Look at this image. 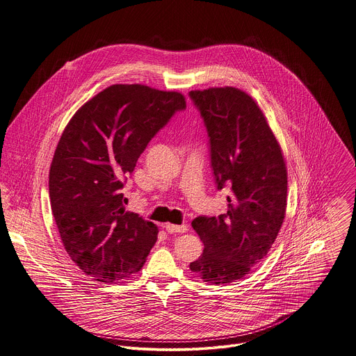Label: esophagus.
Returning <instances> with one entry per match:
<instances>
[{"instance_id":"obj_1","label":"esophagus","mask_w":356,"mask_h":356,"mask_svg":"<svg viewBox=\"0 0 356 356\" xmlns=\"http://www.w3.org/2000/svg\"><path fill=\"white\" fill-rule=\"evenodd\" d=\"M165 229L169 234H177V232H186L187 231V225H175V224H166Z\"/></svg>"}]
</instances>
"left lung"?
Instances as JSON below:
<instances>
[{"mask_svg": "<svg viewBox=\"0 0 356 356\" xmlns=\"http://www.w3.org/2000/svg\"><path fill=\"white\" fill-rule=\"evenodd\" d=\"M188 95L207 128L217 188L229 187L224 214L191 222L204 252L190 270L202 282L232 283L262 262L280 231L287 206L286 163L264 113L246 92L216 87Z\"/></svg>", "mask_w": 356, "mask_h": 356, "instance_id": "left-lung-1", "label": "left lung"}]
</instances>
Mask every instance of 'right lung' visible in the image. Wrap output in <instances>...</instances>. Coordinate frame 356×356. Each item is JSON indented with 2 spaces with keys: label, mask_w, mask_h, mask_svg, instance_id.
<instances>
[{
  "label": "right lung",
  "mask_w": 356,
  "mask_h": 356,
  "mask_svg": "<svg viewBox=\"0 0 356 356\" xmlns=\"http://www.w3.org/2000/svg\"><path fill=\"white\" fill-rule=\"evenodd\" d=\"M184 97L142 84L98 92L65 128L49 172L50 207L72 261L98 282L131 277L158 239V227L125 210L121 193L138 158Z\"/></svg>",
  "instance_id": "add662e5"
}]
</instances>
